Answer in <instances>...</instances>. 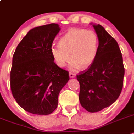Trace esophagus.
I'll use <instances>...</instances> for the list:
<instances>
[{"mask_svg":"<svg viewBox=\"0 0 134 134\" xmlns=\"http://www.w3.org/2000/svg\"><path fill=\"white\" fill-rule=\"evenodd\" d=\"M69 76H70V78H74L76 76V74L74 73H72V72H70L69 73Z\"/></svg>","mask_w":134,"mask_h":134,"instance_id":"1","label":"esophagus"}]
</instances>
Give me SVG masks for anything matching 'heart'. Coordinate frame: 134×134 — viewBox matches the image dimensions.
<instances>
[{
  "mask_svg": "<svg viewBox=\"0 0 134 134\" xmlns=\"http://www.w3.org/2000/svg\"><path fill=\"white\" fill-rule=\"evenodd\" d=\"M99 48V37L95 31L72 29L60 38L59 44H52L51 54L58 66L62 68L72 59L69 68L77 70L93 63Z\"/></svg>",
  "mask_w": 134,
  "mask_h": 134,
  "instance_id": "1",
  "label": "heart"
}]
</instances>
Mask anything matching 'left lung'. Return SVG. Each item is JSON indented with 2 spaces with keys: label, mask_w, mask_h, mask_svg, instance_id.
<instances>
[{
  "label": "left lung",
  "mask_w": 134,
  "mask_h": 134,
  "mask_svg": "<svg viewBox=\"0 0 134 134\" xmlns=\"http://www.w3.org/2000/svg\"><path fill=\"white\" fill-rule=\"evenodd\" d=\"M99 37L96 58L88 70L76 78L80 83L79 100L89 112H97L116 101L124 83V66L118 44L100 24L93 25Z\"/></svg>",
  "instance_id": "1"
}]
</instances>
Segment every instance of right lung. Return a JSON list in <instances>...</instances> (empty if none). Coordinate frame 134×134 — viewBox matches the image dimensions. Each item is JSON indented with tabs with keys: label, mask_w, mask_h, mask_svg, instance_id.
<instances>
[{
	"label": "right lung",
	"mask_w": 134,
	"mask_h": 134,
	"mask_svg": "<svg viewBox=\"0 0 134 134\" xmlns=\"http://www.w3.org/2000/svg\"><path fill=\"white\" fill-rule=\"evenodd\" d=\"M60 30L55 23L31 29L13 55L11 92L18 105L33 114L53 112L59 93L70 79L69 72L55 64L50 51Z\"/></svg>",
	"instance_id": "right-lung-1"
}]
</instances>
